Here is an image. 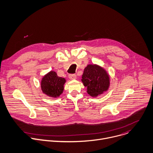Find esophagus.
I'll return each mask as SVG.
<instances>
[{"mask_svg": "<svg viewBox=\"0 0 153 153\" xmlns=\"http://www.w3.org/2000/svg\"><path fill=\"white\" fill-rule=\"evenodd\" d=\"M69 77L71 79H74L76 78V74H70L69 75Z\"/></svg>", "mask_w": 153, "mask_h": 153, "instance_id": "1", "label": "esophagus"}]
</instances>
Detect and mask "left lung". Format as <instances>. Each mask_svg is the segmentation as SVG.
<instances>
[{"mask_svg":"<svg viewBox=\"0 0 153 153\" xmlns=\"http://www.w3.org/2000/svg\"><path fill=\"white\" fill-rule=\"evenodd\" d=\"M87 93L95 97L107 90L110 79L105 71L98 65H88L84 71L81 79Z\"/></svg>","mask_w":153,"mask_h":153,"instance_id":"obj_1","label":"left lung"}]
</instances>
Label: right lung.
<instances>
[{"instance_id":"obj_1","label":"right lung","mask_w":153,"mask_h":153,"mask_svg":"<svg viewBox=\"0 0 153 153\" xmlns=\"http://www.w3.org/2000/svg\"><path fill=\"white\" fill-rule=\"evenodd\" d=\"M65 82V78L58 76L56 72L51 71L42 78V90L48 96L56 98L63 93Z\"/></svg>"}]
</instances>
